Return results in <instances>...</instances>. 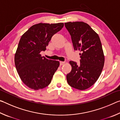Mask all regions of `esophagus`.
I'll list each match as a JSON object with an SVG mask.
<instances>
[{"label":"esophagus","instance_id":"1","mask_svg":"<svg viewBox=\"0 0 120 120\" xmlns=\"http://www.w3.org/2000/svg\"><path fill=\"white\" fill-rule=\"evenodd\" d=\"M64 64H65V62H64V61H60V66H62V65H64Z\"/></svg>","mask_w":120,"mask_h":120}]
</instances>
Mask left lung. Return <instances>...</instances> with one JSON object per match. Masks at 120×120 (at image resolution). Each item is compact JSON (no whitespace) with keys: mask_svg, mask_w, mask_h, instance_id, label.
I'll return each mask as SVG.
<instances>
[{"mask_svg":"<svg viewBox=\"0 0 120 120\" xmlns=\"http://www.w3.org/2000/svg\"><path fill=\"white\" fill-rule=\"evenodd\" d=\"M64 25L71 35L74 50L81 52L79 64L69 62L72 69L67 75V80L73 88L85 90L95 84L104 67V56L100 38L84 22H68Z\"/></svg>","mask_w":120,"mask_h":120,"instance_id":"8db88e82","label":"left lung"}]
</instances>
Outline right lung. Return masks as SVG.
Returning a JSON list of instances; mask_svg holds the SVG:
<instances>
[{
  "label": "right lung",
  "instance_id": "right-lung-1",
  "mask_svg": "<svg viewBox=\"0 0 120 120\" xmlns=\"http://www.w3.org/2000/svg\"><path fill=\"white\" fill-rule=\"evenodd\" d=\"M62 23H39L31 26L19 40L15 54L17 71L24 84L38 90L48 86L60 65L58 61L42 56L52 36L64 27Z\"/></svg>",
  "mask_w": 120,
  "mask_h": 120
}]
</instances>
